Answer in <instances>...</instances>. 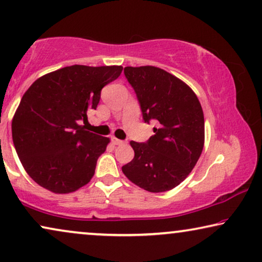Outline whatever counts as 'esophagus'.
<instances>
[{
    "mask_svg": "<svg viewBox=\"0 0 262 262\" xmlns=\"http://www.w3.org/2000/svg\"><path fill=\"white\" fill-rule=\"evenodd\" d=\"M111 141H112V143H113L114 145H121V144H124L123 141H120V139H118V138H116V137L111 138Z\"/></svg>",
    "mask_w": 262,
    "mask_h": 262,
    "instance_id": "1",
    "label": "esophagus"
}]
</instances>
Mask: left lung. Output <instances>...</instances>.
<instances>
[{
    "label": "left lung",
    "mask_w": 262,
    "mask_h": 262,
    "mask_svg": "<svg viewBox=\"0 0 262 262\" xmlns=\"http://www.w3.org/2000/svg\"><path fill=\"white\" fill-rule=\"evenodd\" d=\"M145 123L157 120L148 142L131 141L135 151L123 166L128 180L148 192H166L180 185L198 162L204 148L205 124L194 92L180 78L160 68L126 67Z\"/></svg>",
    "instance_id": "obj_1"
}]
</instances>
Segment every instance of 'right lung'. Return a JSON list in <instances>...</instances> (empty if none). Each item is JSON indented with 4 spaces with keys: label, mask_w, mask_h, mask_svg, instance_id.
<instances>
[{
    "label": "right lung",
    "mask_w": 262,
    "mask_h": 262,
    "mask_svg": "<svg viewBox=\"0 0 262 262\" xmlns=\"http://www.w3.org/2000/svg\"><path fill=\"white\" fill-rule=\"evenodd\" d=\"M123 67L71 66L39 77L12 121L13 143L27 174L49 191L66 194L87 185L110 138L85 131L101 89Z\"/></svg>",
    "instance_id": "1"
}]
</instances>
